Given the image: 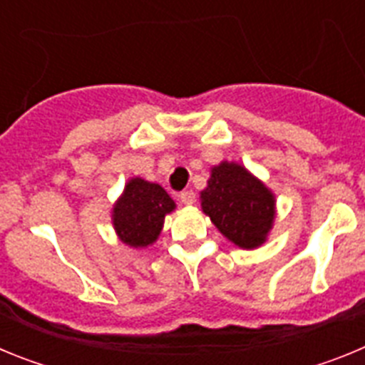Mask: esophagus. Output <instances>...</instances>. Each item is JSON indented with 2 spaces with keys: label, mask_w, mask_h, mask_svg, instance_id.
<instances>
[{
  "label": "esophagus",
  "mask_w": 365,
  "mask_h": 365,
  "mask_svg": "<svg viewBox=\"0 0 365 365\" xmlns=\"http://www.w3.org/2000/svg\"><path fill=\"white\" fill-rule=\"evenodd\" d=\"M180 201L185 202V205H193V202H195V192H192V190L182 192L180 193Z\"/></svg>",
  "instance_id": "obj_1"
}]
</instances>
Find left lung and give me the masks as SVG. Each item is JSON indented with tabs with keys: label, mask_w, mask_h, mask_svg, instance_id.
<instances>
[{
	"label": "left lung",
	"mask_w": 365,
	"mask_h": 365,
	"mask_svg": "<svg viewBox=\"0 0 365 365\" xmlns=\"http://www.w3.org/2000/svg\"><path fill=\"white\" fill-rule=\"evenodd\" d=\"M201 199L202 212L237 247H259L272 228L274 195L240 164L215 166Z\"/></svg>",
	"instance_id": "8db88e82"
}]
</instances>
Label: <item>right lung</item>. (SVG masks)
<instances>
[{"label":"right lung","instance_id":"add662e5","mask_svg":"<svg viewBox=\"0 0 365 365\" xmlns=\"http://www.w3.org/2000/svg\"><path fill=\"white\" fill-rule=\"evenodd\" d=\"M175 208L173 199L155 182L131 179L113 208L118 237L130 247H148L159 237L164 215Z\"/></svg>","mask_w":365,"mask_h":365}]
</instances>
